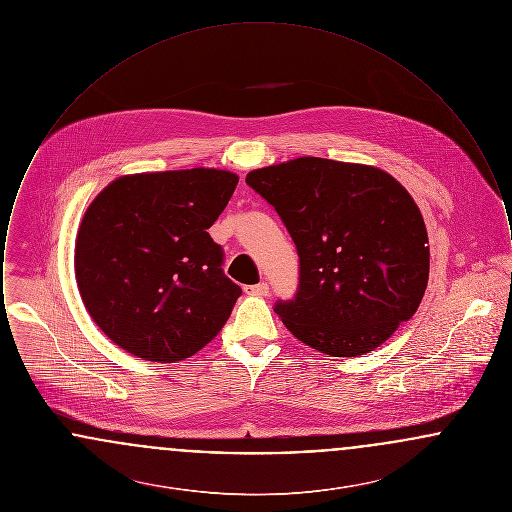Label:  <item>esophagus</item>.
<instances>
[{"label":"esophagus","instance_id":"obj_1","mask_svg":"<svg viewBox=\"0 0 512 512\" xmlns=\"http://www.w3.org/2000/svg\"><path fill=\"white\" fill-rule=\"evenodd\" d=\"M244 292L247 295H255V297H265V295H268V284L267 282H261V284H255V286H244Z\"/></svg>","mask_w":512,"mask_h":512}]
</instances>
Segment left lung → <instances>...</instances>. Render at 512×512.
Listing matches in <instances>:
<instances>
[{"label":"left lung","mask_w":512,"mask_h":512,"mask_svg":"<svg viewBox=\"0 0 512 512\" xmlns=\"http://www.w3.org/2000/svg\"><path fill=\"white\" fill-rule=\"evenodd\" d=\"M286 224L299 288L274 311L293 336L332 357L374 351L416 313L430 245L418 205L386 171L299 157L247 174Z\"/></svg>","instance_id":"obj_1"}]
</instances>
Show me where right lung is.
Segmentation results:
<instances>
[{
	"mask_svg": "<svg viewBox=\"0 0 512 512\" xmlns=\"http://www.w3.org/2000/svg\"><path fill=\"white\" fill-rule=\"evenodd\" d=\"M220 169L124 174L88 205L74 276L99 330L153 363L192 357L230 317L242 288L222 272L207 228L236 190Z\"/></svg>",
	"mask_w": 512,
	"mask_h": 512,
	"instance_id": "add662e5",
	"label": "right lung"
}]
</instances>
